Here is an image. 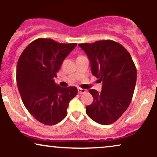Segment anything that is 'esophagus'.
<instances>
[{
	"mask_svg": "<svg viewBox=\"0 0 157 157\" xmlns=\"http://www.w3.org/2000/svg\"><path fill=\"white\" fill-rule=\"evenodd\" d=\"M77 91H78V93L79 94H84V93H86V91H87V90L83 89H81V88H79V89H77Z\"/></svg>",
	"mask_w": 157,
	"mask_h": 157,
	"instance_id": "1",
	"label": "esophagus"
}]
</instances>
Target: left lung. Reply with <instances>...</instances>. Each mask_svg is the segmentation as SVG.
I'll list each match as a JSON object with an SVG mask.
<instances>
[{"label":"left lung","mask_w":157,"mask_h":157,"mask_svg":"<svg viewBox=\"0 0 157 157\" xmlns=\"http://www.w3.org/2000/svg\"><path fill=\"white\" fill-rule=\"evenodd\" d=\"M79 46L89 57L93 75L102 82L101 92L89 90L94 101L86 106V112L97 123L110 125L130 105L136 86V66L129 52L111 40Z\"/></svg>","instance_id":"obj_1"}]
</instances>
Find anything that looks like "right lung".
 I'll list each match as a JSON object with an SVG mask.
<instances>
[{"label": "right lung", "instance_id": "1", "mask_svg": "<svg viewBox=\"0 0 157 157\" xmlns=\"http://www.w3.org/2000/svg\"><path fill=\"white\" fill-rule=\"evenodd\" d=\"M76 46L38 38L27 46L17 61L16 80L22 101L32 116L44 125L62 121L68 102L77 94L76 87H60L54 80Z\"/></svg>", "mask_w": 157, "mask_h": 157}]
</instances>
